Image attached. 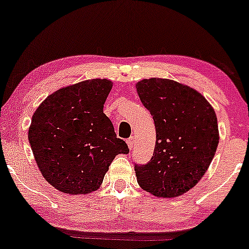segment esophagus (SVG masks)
<instances>
[{"mask_svg":"<svg viewBox=\"0 0 249 249\" xmlns=\"http://www.w3.org/2000/svg\"><path fill=\"white\" fill-rule=\"evenodd\" d=\"M126 142H127V145H128V148H130V150H133L134 144H136V141H134L133 137H130V138H128L127 141H126Z\"/></svg>","mask_w":249,"mask_h":249,"instance_id":"34e87169","label":"esophagus"}]
</instances>
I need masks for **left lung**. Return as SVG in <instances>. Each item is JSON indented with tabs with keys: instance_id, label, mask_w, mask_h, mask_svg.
Returning <instances> with one entry per match:
<instances>
[{
	"instance_id": "left-lung-1",
	"label": "left lung",
	"mask_w": 249,
	"mask_h": 249,
	"mask_svg": "<svg viewBox=\"0 0 249 249\" xmlns=\"http://www.w3.org/2000/svg\"><path fill=\"white\" fill-rule=\"evenodd\" d=\"M136 87L157 134L150 161L134 164L137 181L153 196H181L198 184L215 154V112L198 91L171 79H142Z\"/></svg>"
}]
</instances>
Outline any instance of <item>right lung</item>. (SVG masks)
<instances>
[{
	"mask_svg": "<svg viewBox=\"0 0 249 249\" xmlns=\"http://www.w3.org/2000/svg\"><path fill=\"white\" fill-rule=\"evenodd\" d=\"M111 88L107 79L70 85L50 95L34 113L31 150L43 177L61 192L96 191L117 154L130 151L103 112Z\"/></svg>",
	"mask_w": 249,
	"mask_h": 249,
	"instance_id": "obj_1",
	"label": "right lung"
}]
</instances>
